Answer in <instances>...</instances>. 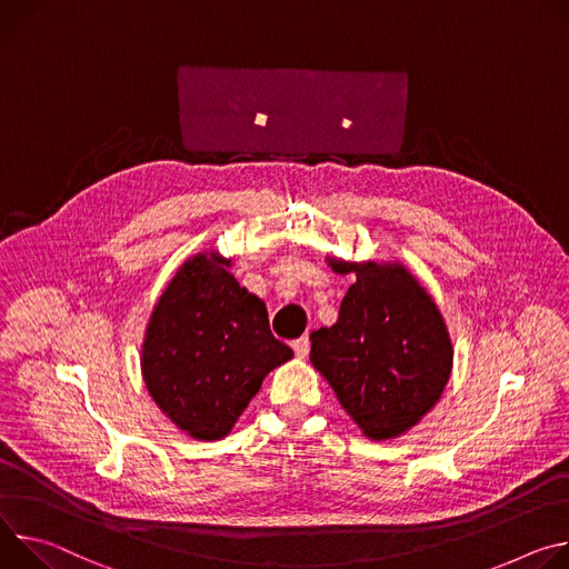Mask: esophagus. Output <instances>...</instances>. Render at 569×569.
Segmentation results:
<instances>
[{
	"mask_svg": "<svg viewBox=\"0 0 569 569\" xmlns=\"http://www.w3.org/2000/svg\"><path fill=\"white\" fill-rule=\"evenodd\" d=\"M291 348H293V352H296V357H307V352H309V337H300V339H296L293 343H291Z\"/></svg>",
	"mask_w": 569,
	"mask_h": 569,
	"instance_id": "1",
	"label": "esophagus"
}]
</instances>
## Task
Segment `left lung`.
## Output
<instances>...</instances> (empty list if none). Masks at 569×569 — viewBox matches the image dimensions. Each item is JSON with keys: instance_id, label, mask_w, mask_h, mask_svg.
<instances>
[{"instance_id": "8db88e82", "label": "left lung", "mask_w": 569, "mask_h": 569, "mask_svg": "<svg viewBox=\"0 0 569 569\" xmlns=\"http://www.w3.org/2000/svg\"><path fill=\"white\" fill-rule=\"evenodd\" d=\"M355 273L332 328L311 332L309 359L363 436L389 440L422 420L452 372V341L427 289L398 262H343Z\"/></svg>"}]
</instances>
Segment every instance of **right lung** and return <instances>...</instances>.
I'll return each instance as SVG.
<instances>
[{"instance_id": "add662e5", "label": "right lung", "mask_w": 569, "mask_h": 569, "mask_svg": "<svg viewBox=\"0 0 569 569\" xmlns=\"http://www.w3.org/2000/svg\"><path fill=\"white\" fill-rule=\"evenodd\" d=\"M217 250L182 262L158 298L142 343V377L160 411L187 436L219 440L293 357L269 328L267 305L228 273Z\"/></svg>"}]
</instances>
